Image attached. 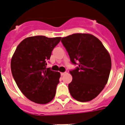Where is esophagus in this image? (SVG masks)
<instances>
[{
  "label": "esophagus",
  "instance_id": "1",
  "mask_svg": "<svg viewBox=\"0 0 125 125\" xmlns=\"http://www.w3.org/2000/svg\"><path fill=\"white\" fill-rule=\"evenodd\" d=\"M66 72H65V73H60V75H62V76H63V75H65V74H66Z\"/></svg>",
  "mask_w": 125,
  "mask_h": 125
}]
</instances>
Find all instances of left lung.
<instances>
[{
	"label": "left lung",
	"mask_w": 125,
	"mask_h": 125,
	"mask_svg": "<svg viewBox=\"0 0 125 125\" xmlns=\"http://www.w3.org/2000/svg\"><path fill=\"white\" fill-rule=\"evenodd\" d=\"M61 42L72 63L78 65L70 71L73 76L68 85L71 95L77 101H91L108 82L111 69L110 55L101 41L89 34H73L63 37Z\"/></svg>",
	"instance_id": "left-lung-1"
}]
</instances>
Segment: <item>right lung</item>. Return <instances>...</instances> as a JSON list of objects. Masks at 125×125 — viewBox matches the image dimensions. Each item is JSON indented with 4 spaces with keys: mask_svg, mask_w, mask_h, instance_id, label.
<instances>
[{
    "mask_svg": "<svg viewBox=\"0 0 125 125\" xmlns=\"http://www.w3.org/2000/svg\"><path fill=\"white\" fill-rule=\"evenodd\" d=\"M61 37H27L17 46L11 61L17 86L31 101L46 104L54 97L60 74L47 68L51 52Z\"/></svg>",
    "mask_w": 125,
    "mask_h": 125,
    "instance_id": "right-lung-1",
    "label": "right lung"
}]
</instances>
